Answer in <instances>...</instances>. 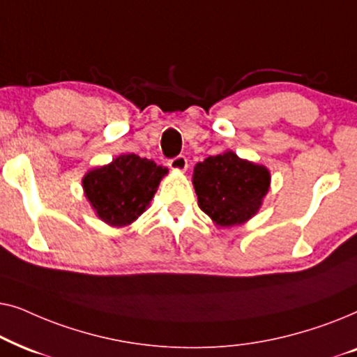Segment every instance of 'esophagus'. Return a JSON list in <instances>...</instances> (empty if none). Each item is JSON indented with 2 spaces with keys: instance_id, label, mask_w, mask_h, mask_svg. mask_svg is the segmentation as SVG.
Segmentation results:
<instances>
[{
  "instance_id": "1",
  "label": "esophagus",
  "mask_w": 357,
  "mask_h": 357,
  "mask_svg": "<svg viewBox=\"0 0 357 357\" xmlns=\"http://www.w3.org/2000/svg\"><path fill=\"white\" fill-rule=\"evenodd\" d=\"M169 167L172 170H177V172H185L188 167V159L185 155H177V158H172L169 160Z\"/></svg>"
}]
</instances>
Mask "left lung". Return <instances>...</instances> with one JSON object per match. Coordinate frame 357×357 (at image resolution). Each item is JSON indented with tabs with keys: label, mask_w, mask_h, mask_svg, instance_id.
I'll list each match as a JSON object with an SVG mask.
<instances>
[{
	"label": "left lung",
	"mask_w": 357,
	"mask_h": 357,
	"mask_svg": "<svg viewBox=\"0 0 357 357\" xmlns=\"http://www.w3.org/2000/svg\"><path fill=\"white\" fill-rule=\"evenodd\" d=\"M270 180L265 165L241 159L232 151L209 155L193 170L198 206L219 227L241 226L255 216Z\"/></svg>",
	"instance_id": "left-lung-1"
}]
</instances>
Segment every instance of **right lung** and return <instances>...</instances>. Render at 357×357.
<instances>
[{"instance_id":"obj_1","label":"right lung","mask_w":357,"mask_h":357,"mask_svg":"<svg viewBox=\"0 0 357 357\" xmlns=\"http://www.w3.org/2000/svg\"><path fill=\"white\" fill-rule=\"evenodd\" d=\"M167 169L136 154H121L110 164L89 170L82 178L86 198L97 218L125 227L146 211Z\"/></svg>"}]
</instances>
